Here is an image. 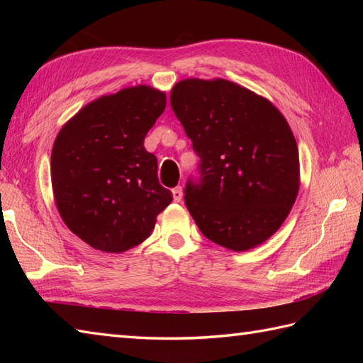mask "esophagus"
I'll use <instances>...</instances> for the list:
<instances>
[{
    "instance_id": "esophagus-1",
    "label": "esophagus",
    "mask_w": 363,
    "mask_h": 363,
    "mask_svg": "<svg viewBox=\"0 0 363 363\" xmlns=\"http://www.w3.org/2000/svg\"><path fill=\"white\" fill-rule=\"evenodd\" d=\"M172 194H173V199H174V201L176 203H179L181 201V199H182V187L179 186V187H174L173 190H172Z\"/></svg>"
}]
</instances>
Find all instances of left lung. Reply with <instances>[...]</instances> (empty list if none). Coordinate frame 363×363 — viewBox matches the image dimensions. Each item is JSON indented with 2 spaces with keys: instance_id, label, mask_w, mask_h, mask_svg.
<instances>
[{
  "instance_id": "1",
  "label": "left lung",
  "mask_w": 363,
  "mask_h": 363,
  "mask_svg": "<svg viewBox=\"0 0 363 363\" xmlns=\"http://www.w3.org/2000/svg\"><path fill=\"white\" fill-rule=\"evenodd\" d=\"M199 157L184 201L213 243L246 251L281 228L299 189L298 146L282 113L226 79H186L169 95Z\"/></svg>"
}]
</instances>
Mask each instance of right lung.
<instances>
[{
    "mask_svg": "<svg viewBox=\"0 0 363 363\" xmlns=\"http://www.w3.org/2000/svg\"><path fill=\"white\" fill-rule=\"evenodd\" d=\"M167 96L137 86L98 98L60 129L51 184L64 223L91 248L123 252L148 238L172 203L157 179V159L143 140Z\"/></svg>",
    "mask_w": 363,
    "mask_h": 363,
    "instance_id": "add662e5",
    "label": "right lung"
}]
</instances>
